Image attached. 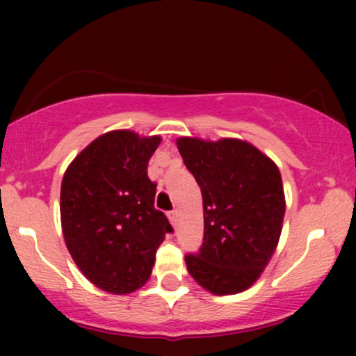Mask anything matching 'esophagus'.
Here are the masks:
<instances>
[{
  "instance_id": "esophagus-1",
  "label": "esophagus",
  "mask_w": 356,
  "mask_h": 356,
  "mask_svg": "<svg viewBox=\"0 0 356 356\" xmlns=\"http://www.w3.org/2000/svg\"><path fill=\"white\" fill-rule=\"evenodd\" d=\"M168 220H170V223H172L173 227H177V222H178V212H177V211L168 212Z\"/></svg>"
}]
</instances>
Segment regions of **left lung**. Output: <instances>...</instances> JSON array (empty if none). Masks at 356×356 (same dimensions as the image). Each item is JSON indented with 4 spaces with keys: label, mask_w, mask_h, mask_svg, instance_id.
I'll use <instances>...</instances> for the list:
<instances>
[{
    "label": "left lung",
    "mask_w": 356,
    "mask_h": 356,
    "mask_svg": "<svg viewBox=\"0 0 356 356\" xmlns=\"http://www.w3.org/2000/svg\"><path fill=\"white\" fill-rule=\"evenodd\" d=\"M186 168L202 193L204 243L188 254V272L213 295L254 285L279 245L285 193L279 167L236 138L177 139Z\"/></svg>",
    "instance_id": "obj_1"
}]
</instances>
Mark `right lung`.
Wrapping results in <instances>:
<instances>
[{"label": "right lung", "instance_id": "right-lung-1", "mask_svg": "<svg viewBox=\"0 0 356 356\" xmlns=\"http://www.w3.org/2000/svg\"><path fill=\"white\" fill-rule=\"evenodd\" d=\"M160 136L115 129L92 140L61 181V230L79 270L97 289L133 293L152 274L157 248L172 232L154 207L147 163Z\"/></svg>", "mask_w": 356, "mask_h": 356}]
</instances>
